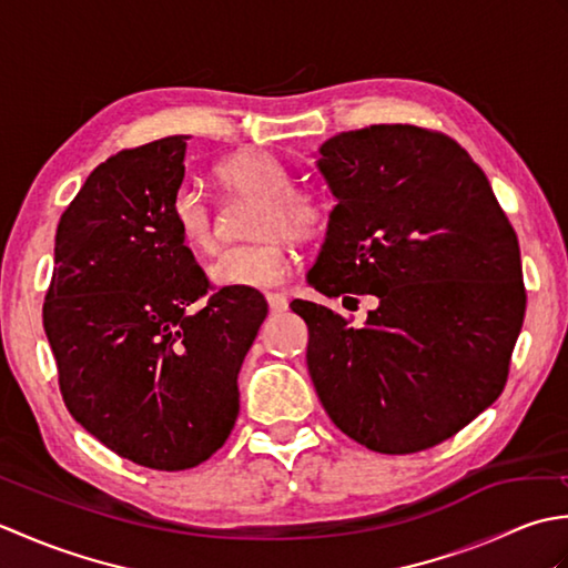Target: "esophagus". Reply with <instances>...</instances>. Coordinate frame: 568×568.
<instances>
[{
  "label": "esophagus",
  "instance_id": "34e87169",
  "mask_svg": "<svg viewBox=\"0 0 568 568\" xmlns=\"http://www.w3.org/2000/svg\"><path fill=\"white\" fill-rule=\"evenodd\" d=\"M265 300H268L271 312L287 310V297L283 293H265Z\"/></svg>",
  "mask_w": 568,
  "mask_h": 568
}]
</instances>
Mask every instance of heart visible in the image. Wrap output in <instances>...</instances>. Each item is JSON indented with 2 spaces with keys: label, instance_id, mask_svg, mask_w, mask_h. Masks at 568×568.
<instances>
[{
  "label": "heart",
  "instance_id": "1",
  "mask_svg": "<svg viewBox=\"0 0 568 568\" xmlns=\"http://www.w3.org/2000/svg\"><path fill=\"white\" fill-rule=\"evenodd\" d=\"M216 183L226 195L253 200L251 236L256 241L232 246L210 265L212 283L222 287H273L291 271L293 241H312L324 234L329 214L322 197L293 187V173L281 159L261 149L232 153L214 168ZM171 222L180 241L197 253H210L216 244L214 216L207 202L192 187H180L171 200Z\"/></svg>",
  "mask_w": 568,
  "mask_h": 568
}]
</instances>
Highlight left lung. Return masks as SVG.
Returning <instances> with one entry per match:
<instances>
[{"label":"left lung","instance_id":"1","mask_svg":"<svg viewBox=\"0 0 568 568\" xmlns=\"http://www.w3.org/2000/svg\"><path fill=\"white\" fill-rule=\"evenodd\" d=\"M315 171L336 200L307 283L371 293L364 327L293 300L332 422L381 454H415L498 400L525 320L520 244L486 173L449 136L409 124L344 131Z\"/></svg>","mask_w":568,"mask_h":568}]
</instances>
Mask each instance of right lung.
<instances>
[{"instance_id": "1", "label": "right lung", "mask_w": 568, "mask_h": 568, "mask_svg": "<svg viewBox=\"0 0 568 568\" xmlns=\"http://www.w3.org/2000/svg\"><path fill=\"white\" fill-rule=\"evenodd\" d=\"M190 136L94 168L55 232L43 329L60 393L119 456L159 470L220 449L239 415V371L268 315L253 287L210 291L171 222Z\"/></svg>"}]
</instances>
